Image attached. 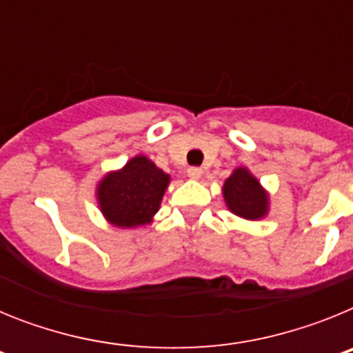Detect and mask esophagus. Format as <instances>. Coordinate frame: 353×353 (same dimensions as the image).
<instances>
[{
    "mask_svg": "<svg viewBox=\"0 0 353 353\" xmlns=\"http://www.w3.org/2000/svg\"><path fill=\"white\" fill-rule=\"evenodd\" d=\"M201 174H203L201 168H189V170H187V176H189L191 180L201 179Z\"/></svg>",
    "mask_w": 353,
    "mask_h": 353,
    "instance_id": "obj_1",
    "label": "esophagus"
}]
</instances>
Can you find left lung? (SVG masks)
<instances>
[{
    "instance_id": "left-lung-1",
    "label": "left lung",
    "mask_w": 353,
    "mask_h": 353,
    "mask_svg": "<svg viewBox=\"0 0 353 353\" xmlns=\"http://www.w3.org/2000/svg\"><path fill=\"white\" fill-rule=\"evenodd\" d=\"M226 207L248 221L261 219L269 212V194L245 168H236L223 187Z\"/></svg>"
}]
</instances>
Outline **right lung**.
I'll return each instance as SVG.
<instances>
[{
  "label": "right lung",
  "mask_w": 353,
  "mask_h": 353,
  "mask_svg": "<svg viewBox=\"0 0 353 353\" xmlns=\"http://www.w3.org/2000/svg\"><path fill=\"white\" fill-rule=\"evenodd\" d=\"M170 183V174L145 155H136L125 166L111 171L97 185V201L105 219L118 228L152 223Z\"/></svg>",
  "instance_id": "add662e5"
}]
</instances>
